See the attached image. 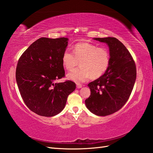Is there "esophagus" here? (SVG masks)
Instances as JSON below:
<instances>
[{
    "label": "esophagus",
    "mask_w": 153,
    "mask_h": 153,
    "mask_svg": "<svg viewBox=\"0 0 153 153\" xmlns=\"http://www.w3.org/2000/svg\"><path fill=\"white\" fill-rule=\"evenodd\" d=\"M82 84H76V88H82Z\"/></svg>",
    "instance_id": "esophagus-1"
}]
</instances>
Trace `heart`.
<instances>
[{
	"mask_svg": "<svg viewBox=\"0 0 153 153\" xmlns=\"http://www.w3.org/2000/svg\"><path fill=\"white\" fill-rule=\"evenodd\" d=\"M111 62L109 50L95 44L80 42L73 47V53L65 50L62 56L63 67L72 71L78 65L80 67L67 74V79L76 82H84L91 76L97 79L107 71Z\"/></svg>",
	"mask_w": 153,
	"mask_h": 153,
	"instance_id": "b5f03b06",
	"label": "heart"
}]
</instances>
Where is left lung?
<instances>
[{"mask_svg": "<svg viewBox=\"0 0 153 153\" xmlns=\"http://www.w3.org/2000/svg\"><path fill=\"white\" fill-rule=\"evenodd\" d=\"M108 46L111 62L103 75L88 84L90 96L86 107L97 116H107L120 110L127 102L136 79V67L126 46L114 37L95 38Z\"/></svg>", "mask_w": 153, "mask_h": 153, "instance_id": "1", "label": "left lung"}]
</instances>
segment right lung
I'll use <instances>...</instances> for the list:
<instances>
[{"instance_id": "add662e5", "label": "right lung", "mask_w": 153, "mask_h": 153, "mask_svg": "<svg viewBox=\"0 0 153 153\" xmlns=\"http://www.w3.org/2000/svg\"><path fill=\"white\" fill-rule=\"evenodd\" d=\"M68 39L42 37L23 53L16 67V79L22 99L30 111L42 117H53L65 106L75 90L71 80L56 83L65 76L62 56Z\"/></svg>"}]
</instances>
